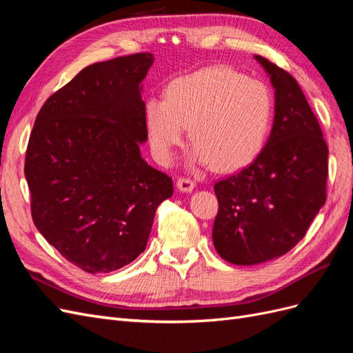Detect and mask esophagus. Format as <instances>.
<instances>
[{"label":"esophagus","instance_id":"1","mask_svg":"<svg viewBox=\"0 0 353 353\" xmlns=\"http://www.w3.org/2000/svg\"><path fill=\"white\" fill-rule=\"evenodd\" d=\"M194 187H196V184H194L191 179L179 178V179L176 181V188H178L179 191H183V193H191V191L194 190Z\"/></svg>","mask_w":353,"mask_h":353}]
</instances>
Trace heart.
Segmentation results:
<instances>
[{
    "mask_svg": "<svg viewBox=\"0 0 353 353\" xmlns=\"http://www.w3.org/2000/svg\"><path fill=\"white\" fill-rule=\"evenodd\" d=\"M272 103L268 88L223 66L200 69L170 82L165 100L145 101V126L153 153L169 165L188 128L196 145L191 165H212L219 172L244 168L258 157L270 131Z\"/></svg>",
    "mask_w": 353,
    "mask_h": 353,
    "instance_id": "heart-1",
    "label": "heart"
}]
</instances>
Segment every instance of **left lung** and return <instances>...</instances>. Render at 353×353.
Listing matches in <instances>:
<instances>
[{"mask_svg": "<svg viewBox=\"0 0 353 353\" xmlns=\"http://www.w3.org/2000/svg\"><path fill=\"white\" fill-rule=\"evenodd\" d=\"M254 60L274 88V123L253 162L215 184L219 210L213 245L234 265L280 258L301 241L325 203L328 148L305 94L290 73Z\"/></svg>", "mask_w": 353, "mask_h": 353, "instance_id": "1", "label": "left lung"}]
</instances>
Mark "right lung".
<instances>
[{
  "label": "right lung",
  "mask_w": 353,
  "mask_h": 353,
  "mask_svg": "<svg viewBox=\"0 0 353 353\" xmlns=\"http://www.w3.org/2000/svg\"><path fill=\"white\" fill-rule=\"evenodd\" d=\"M150 52L82 69L39 110L25 176L32 219L61 256L108 274L144 250L154 213L174 194L170 176L148 165L143 81Z\"/></svg>",
  "instance_id": "1"
}]
</instances>
